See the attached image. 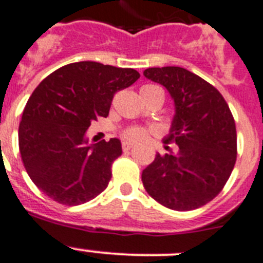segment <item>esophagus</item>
<instances>
[{
  "label": "esophagus",
  "mask_w": 263,
  "mask_h": 263,
  "mask_svg": "<svg viewBox=\"0 0 263 263\" xmlns=\"http://www.w3.org/2000/svg\"><path fill=\"white\" fill-rule=\"evenodd\" d=\"M132 147H133V143H130V142H124L122 143V150H124V153H129L132 150Z\"/></svg>",
  "instance_id": "1"
}]
</instances>
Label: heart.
<instances>
[{
  "label": "heart",
  "mask_w": 263,
  "mask_h": 263,
  "mask_svg": "<svg viewBox=\"0 0 263 263\" xmlns=\"http://www.w3.org/2000/svg\"><path fill=\"white\" fill-rule=\"evenodd\" d=\"M156 90H160L158 86H153V84H146L143 87L141 88V92H153V91ZM125 138L129 139V141H133V142H139V141H143L147 136V130L144 129V127L141 126H133L127 129L125 132Z\"/></svg>",
  "instance_id": "1"
}]
</instances>
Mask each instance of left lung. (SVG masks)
<instances>
[{
  "label": "left lung",
  "mask_w": 263,
  "mask_h": 263,
  "mask_svg": "<svg viewBox=\"0 0 263 263\" xmlns=\"http://www.w3.org/2000/svg\"><path fill=\"white\" fill-rule=\"evenodd\" d=\"M143 76L167 88L175 116L165 143L177 153L156 154L142 172L146 192L163 206L189 211L215 198L236 163V125L224 98L209 82L179 66L148 67Z\"/></svg>",
  "instance_id": "8db88e82"
}]
</instances>
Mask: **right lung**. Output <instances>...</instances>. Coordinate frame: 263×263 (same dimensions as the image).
Here are the masks:
<instances>
[{
  "instance_id": "1",
  "label": "right lung",
  "mask_w": 263,
  "mask_h": 263,
  "mask_svg": "<svg viewBox=\"0 0 263 263\" xmlns=\"http://www.w3.org/2000/svg\"><path fill=\"white\" fill-rule=\"evenodd\" d=\"M134 69L81 61L43 79L19 124V151L30 179L53 201L86 203L108 186L122 154L117 138L88 143L91 121L107 117L113 95L139 78Z\"/></svg>"
}]
</instances>
